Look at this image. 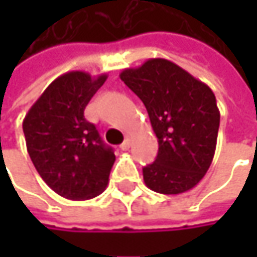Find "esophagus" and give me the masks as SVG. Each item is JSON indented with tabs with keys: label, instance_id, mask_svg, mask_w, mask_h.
I'll return each mask as SVG.
<instances>
[{
	"label": "esophagus",
	"instance_id": "obj_1",
	"mask_svg": "<svg viewBox=\"0 0 257 257\" xmlns=\"http://www.w3.org/2000/svg\"><path fill=\"white\" fill-rule=\"evenodd\" d=\"M129 147H131V140L126 138V140L120 144V149H122L123 152H126V150H129Z\"/></svg>",
	"mask_w": 257,
	"mask_h": 257
}]
</instances>
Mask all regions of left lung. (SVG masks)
Wrapping results in <instances>:
<instances>
[{"label": "left lung", "instance_id": "8db88e82", "mask_svg": "<svg viewBox=\"0 0 257 257\" xmlns=\"http://www.w3.org/2000/svg\"><path fill=\"white\" fill-rule=\"evenodd\" d=\"M122 81L143 101L159 150L143 168L149 189L179 195L195 187L216 152L220 113L213 90L162 58L120 73Z\"/></svg>", "mask_w": 257, "mask_h": 257}]
</instances>
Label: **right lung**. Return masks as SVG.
Segmentation results:
<instances>
[{"label":"right lung","mask_w":257,"mask_h":257,"mask_svg":"<svg viewBox=\"0 0 257 257\" xmlns=\"http://www.w3.org/2000/svg\"><path fill=\"white\" fill-rule=\"evenodd\" d=\"M107 80L70 71L53 80L24 119L29 158L46 184L58 195L92 199L102 193L116 161L84 108Z\"/></svg>","instance_id":"1"}]
</instances>
